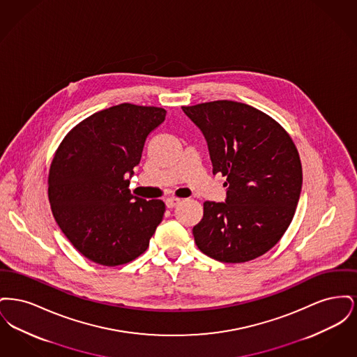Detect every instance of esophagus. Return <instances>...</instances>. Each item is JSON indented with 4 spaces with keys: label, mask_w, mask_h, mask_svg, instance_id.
Masks as SVG:
<instances>
[{
    "label": "esophagus",
    "mask_w": 357,
    "mask_h": 357,
    "mask_svg": "<svg viewBox=\"0 0 357 357\" xmlns=\"http://www.w3.org/2000/svg\"><path fill=\"white\" fill-rule=\"evenodd\" d=\"M181 204V199L179 198H167L166 199V206L169 207V208H172V207H175L176 204Z\"/></svg>",
    "instance_id": "obj_1"
}]
</instances>
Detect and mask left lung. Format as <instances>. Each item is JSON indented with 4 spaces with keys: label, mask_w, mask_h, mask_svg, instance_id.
<instances>
[{
    "label": "left lung",
    "mask_w": 357,
    "mask_h": 357,
    "mask_svg": "<svg viewBox=\"0 0 357 357\" xmlns=\"http://www.w3.org/2000/svg\"><path fill=\"white\" fill-rule=\"evenodd\" d=\"M207 142L213 174L226 176L225 202L204 204L192 234L199 250L241 264L269 252L293 220L303 186L298 151L269 115L231 100L182 107Z\"/></svg>",
    "instance_id": "obj_1"
}]
</instances>
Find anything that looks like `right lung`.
<instances>
[{
    "instance_id": "obj_1",
    "label": "right lung",
    "mask_w": 357,
    "mask_h": 357,
    "mask_svg": "<svg viewBox=\"0 0 357 357\" xmlns=\"http://www.w3.org/2000/svg\"><path fill=\"white\" fill-rule=\"evenodd\" d=\"M166 109L130 102L109 107L69 131L52 160L53 217L75 249L95 264L118 266L143 255L166 206L130 191L144 142Z\"/></svg>"
}]
</instances>
